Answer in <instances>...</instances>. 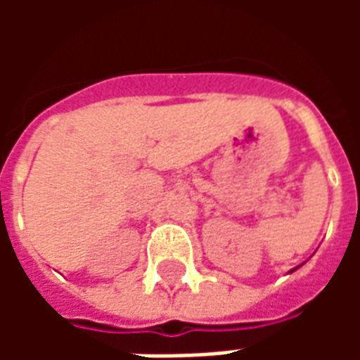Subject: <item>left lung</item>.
<instances>
[{
    "label": "left lung",
    "instance_id": "8db88e82",
    "mask_svg": "<svg viewBox=\"0 0 360 360\" xmlns=\"http://www.w3.org/2000/svg\"><path fill=\"white\" fill-rule=\"evenodd\" d=\"M295 270H297V268H295Z\"/></svg>",
    "mask_w": 360,
    "mask_h": 360
}]
</instances>
